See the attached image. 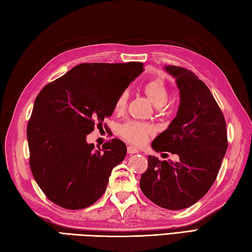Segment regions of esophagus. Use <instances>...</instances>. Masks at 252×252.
I'll list each match as a JSON object with an SVG mask.
<instances>
[{
    "instance_id": "esophagus-1",
    "label": "esophagus",
    "mask_w": 252,
    "mask_h": 252,
    "mask_svg": "<svg viewBox=\"0 0 252 252\" xmlns=\"http://www.w3.org/2000/svg\"><path fill=\"white\" fill-rule=\"evenodd\" d=\"M135 153H139V150L135 149V147H133V146H127V154L132 155V154H135Z\"/></svg>"
}]
</instances>
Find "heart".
<instances>
[{"label": "heart", "mask_w": 252, "mask_h": 252, "mask_svg": "<svg viewBox=\"0 0 252 252\" xmlns=\"http://www.w3.org/2000/svg\"><path fill=\"white\" fill-rule=\"evenodd\" d=\"M145 95L157 108L164 107L168 101L169 93L166 84L160 80H152L147 82L143 87ZM127 102V93L122 92L117 97L113 109L117 113H121L126 109ZM154 132V129L146 123L127 121L119 126V134L127 142L135 145H142L149 139V136Z\"/></svg>", "instance_id": "obj_1"}]
</instances>
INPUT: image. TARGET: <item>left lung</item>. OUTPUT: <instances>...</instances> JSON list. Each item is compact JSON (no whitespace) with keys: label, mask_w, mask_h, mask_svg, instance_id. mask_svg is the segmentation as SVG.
<instances>
[{"label":"left lung","mask_w":252,"mask_h":252,"mask_svg":"<svg viewBox=\"0 0 252 252\" xmlns=\"http://www.w3.org/2000/svg\"><path fill=\"white\" fill-rule=\"evenodd\" d=\"M165 70L176 78L180 105L152 147L177 154L179 160L161 161L150 155L140 187L146 198L160 208L182 210L203 198L214 184L227 150V131L218 102L193 72L175 65Z\"/></svg>","instance_id":"left-lung-1"}]
</instances>
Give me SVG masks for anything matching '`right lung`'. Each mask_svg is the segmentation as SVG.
<instances>
[{
    "instance_id": "add662e5",
    "label": "right lung",
    "mask_w": 252,
    "mask_h": 252,
    "mask_svg": "<svg viewBox=\"0 0 252 252\" xmlns=\"http://www.w3.org/2000/svg\"><path fill=\"white\" fill-rule=\"evenodd\" d=\"M143 71L141 62L82 63L38 94L27 125L29 165L54 204L81 210L105 193L126 146L112 139L95 150L86 136L112 115L117 97Z\"/></svg>"
}]
</instances>
